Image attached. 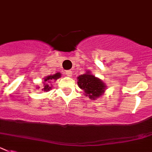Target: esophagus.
Returning <instances> with one entry per match:
<instances>
[{
    "label": "esophagus",
    "instance_id": "esophagus-1",
    "mask_svg": "<svg viewBox=\"0 0 152 152\" xmlns=\"http://www.w3.org/2000/svg\"><path fill=\"white\" fill-rule=\"evenodd\" d=\"M66 75L67 76H69V77H71V76H72V72L71 71V70H69V71H66Z\"/></svg>",
    "mask_w": 152,
    "mask_h": 152
}]
</instances>
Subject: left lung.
Instances as JSON below:
<instances>
[{
  "label": "left lung",
  "instance_id": "obj_1",
  "mask_svg": "<svg viewBox=\"0 0 152 152\" xmlns=\"http://www.w3.org/2000/svg\"><path fill=\"white\" fill-rule=\"evenodd\" d=\"M77 83L80 89L83 90L84 93L91 100H95L103 94H104L106 85L100 79L88 72L77 77Z\"/></svg>",
  "mask_w": 152,
  "mask_h": 152
}]
</instances>
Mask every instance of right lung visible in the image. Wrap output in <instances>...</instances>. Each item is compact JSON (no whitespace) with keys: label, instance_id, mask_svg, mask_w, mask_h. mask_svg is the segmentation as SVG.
I'll list each match as a JSON object with an SVG mask.
<instances>
[{"label":"right lung","instance_id":"right-lung-1","mask_svg":"<svg viewBox=\"0 0 152 152\" xmlns=\"http://www.w3.org/2000/svg\"><path fill=\"white\" fill-rule=\"evenodd\" d=\"M61 77L60 72H57V73L54 74V75H51V76H48L47 77L44 79V88L42 89V90L44 91H49L51 90V85H49V83H51V81L52 80H57L58 78Z\"/></svg>","mask_w":152,"mask_h":152}]
</instances>
